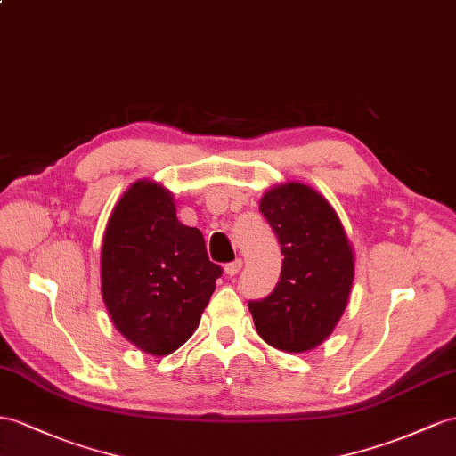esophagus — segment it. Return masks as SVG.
Listing matches in <instances>:
<instances>
[{
    "mask_svg": "<svg viewBox=\"0 0 456 456\" xmlns=\"http://www.w3.org/2000/svg\"><path fill=\"white\" fill-rule=\"evenodd\" d=\"M240 267H242V260H240V258L235 260V262H229V264H225V273H227L229 277L237 275V273L240 272Z\"/></svg>",
    "mask_w": 456,
    "mask_h": 456,
    "instance_id": "34e87169",
    "label": "esophagus"
}]
</instances>
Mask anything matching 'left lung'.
<instances>
[{"label":"left lung","mask_w":456,"mask_h":456,"mask_svg":"<svg viewBox=\"0 0 456 456\" xmlns=\"http://www.w3.org/2000/svg\"><path fill=\"white\" fill-rule=\"evenodd\" d=\"M260 212L281 244L273 293L250 300L262 339L283 353H306L333 333L354 281V250L333 206L302 183L267 191Z\"/></svg>","instance_id":"1"}]
</instances>
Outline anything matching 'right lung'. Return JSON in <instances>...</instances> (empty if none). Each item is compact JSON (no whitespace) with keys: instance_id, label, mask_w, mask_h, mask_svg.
Wrapping results in <instances>:
<instances>
[{"instance_id":"obj_1","label":"right lung","mask_w":456,"mask_h":456,"mask_svg":"<svg viewBox=\"0 0 456 456\" xmlns=\"http://www.w3.org/2000/svg\"><path fill=\"white\" fill-rule=\"evenodd\" d=\"M221 272L202 232L177 219L166 186L148 179L128 186L100 256L102 298L126 341L154 356L177 350L196 331Z\"/></svg>"}]
</instances>
